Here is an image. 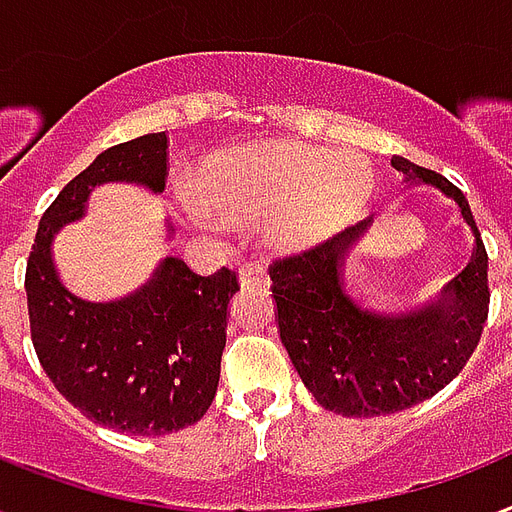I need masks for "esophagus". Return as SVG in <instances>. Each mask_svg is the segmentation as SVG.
Returning a JSON list of instances; mask_svg holds the SVG:
<instances>
[{
	"instance_id": "obj_1",
	"label": "esophagus",
	"mask_w": 512,
	"mask_h": 512,
	"mask_svg": "<svg viewBox=\"0 0 512 512\" xmlns=\"http://www.w3.org/2000/svg\"><path fill=\"white\" fill-rule=\"evenodd\" d=\"M240 285H243V288H251V285H256V288L269 285L267 267H264V264H256V261L243 264V267H240Z\"/></svg>"
}]
</instances>
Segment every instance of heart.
<instances>
[{"instance_id": "heart-1", "label": "heart", "mask_w": 512, "mask_h": 512, "mask_svg": "<svg viewBox=\"0 0 512 512\" xmlns=\"http://www.w3.org/2000/svg\"><path fill=\"white\" fill-rule=\"evenodd\" d=\"M374 168L358 152L280 141L219 154L186 186V221L256 224L280 248L323 243L366 211Z\"/></svg>"}]
</instances>
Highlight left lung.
<instances>
[{
  "mask_svg": "<svg viewBox=\"0 0 512 512\" xmlns=\"http://www.w3.org/2000/svg\"><path fill=\"white\" fill-rule=\"evenodd\" d=\"M392 168L457 202L475 237L473 261L441 299L422 310L382 312L347 291L344 256L371 219L269 267L288 358L320 406L342 417H382L433 398L470 360L489 315V256L465 194L406 157H392Z\"/></svg>",
  "mask_w": 512,
  "mask_h": 512,
  "instance_id": "1",
  "label": "left lung"
}]
</instances>
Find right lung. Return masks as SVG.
<instances>
[{"instance_id": "right-lung-1", "label": "right lung", "mask_w": 512, "mask_h": 512, "mask_svg": "<svg viewBox=\"0 0 512 512\" xmlns=\"http://www.w3.org/2000/svg\"><path fill=\"white\" fill-rule=\"evenodd\" d=\"M165 173V133L98 154L47 208L26 267L31 342L45 374L71 406L117 433L165 435L202 419L219 387L237 275L221 267L200 277L168 256L136 293L87 301L63 285L53 237L85 216L95 186L128 181L160 194Z\"/></svg>"}]
</instances>
